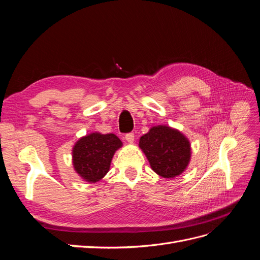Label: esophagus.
<instances>
[{"mask_svg": "<svg viewBox=\"0 0 260 260\" xmlns=\"http://www.w3.org/2000/svg\"><path fill=\"white\" fill-rule=\"evenodd\" d=\"M124 139L127 140L129 143H132L133 141H135V135H133V133H127V135H125V137H124Z\"/></svg>", "mask_w": 260, "mask_h": 260, "instance_id": "1", "label": "esophagus"}]
</instances>
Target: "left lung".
<instances>
[{
    "mask_svg": "<svg viewBox=\"0 0 260 260\" xmlns=\"http://www.w3.org/2000/svg\"><path fill=\"white\" fill-rule=\"evenodd\" d=\"M140 147L146 155L152 169L164 178L182 174L191 157L188 140L178 130L166 125L151 128L141 137Z\"/></svg>",
    "mask_w": 260,
    "mask_h": 260,
    "instance_id": "obj_1",
    "label": "left lung"
}]
</instances>
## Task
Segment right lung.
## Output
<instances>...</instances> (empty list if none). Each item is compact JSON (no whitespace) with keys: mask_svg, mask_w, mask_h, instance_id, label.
Returning <instances> with one entry per match:
<instances>
[{"mask_svg":"<svg viewBox=\"0 0 260 260\" xmlns=\"http://www.w3.org/2000/svg\"><path fill=\"white\" fill-rule=\"evenodd\" d=\"M122 145L113 133L94 132L81 138L73 149V162L77 174L88 182H96L109 170L115 152Z\"/></svg>","mask_w":260,"mask_h":260,"instance_id":"1","label":"right lung"}]
</instances>
